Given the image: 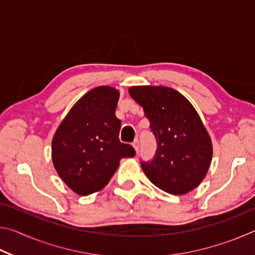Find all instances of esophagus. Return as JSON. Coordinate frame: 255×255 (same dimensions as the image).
I'll return each mask as SVG.
<instances>
[{"label":"esophagus","mask_w":255,"mask_h":255,"mask_svg":"<svg viewBox=\"0 0 255 255\" xmlns=\"http://www.w3.org/2000/svg\"><path fill=\"white\" fill-rule=\"evenodd\" d=\"M132 146H133V148H135L136 152H138V150H139V140L136 139V140L132 143Z\"/></svg>","instance_id":"34e87169"}]
</instances>
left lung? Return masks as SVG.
Segmentation results:
<instances>
[{"instance_id":"8db88e82","label":"left lung","mask_w":255,"mask_h":255,"mask_svg":"<svg viewBox=\"0 0 255 255\" xmlns=\"http://www.w3.org/2000/svg\"><path fill=\"white\" fill-rule=\"evenodd\" d=\"M129 94L143 107L157 141L152 161H141L150 182L171 195L200 184L213 157L211 139L195 108L167 86H131Z\"/></svg>"}]
</instances>
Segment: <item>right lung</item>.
<instances>
[{
    "instance_id": "right-lung-1",
    "label": "right lung",
    "mask_w": 255,
    "mask_h": 255,
    "mask_svg": "<svg viewBox=\"0 0 255 255\" xmlns=\"http://www.w3.org/2000/svg\"><path fill=\"white\" fill-rule=\"evenodd\" d=\"M119 91L98 86L77 101L51 141L56 171L70 189L88 196L105 188L123 157L135 156L132 146L119 140L116 117Z\"/></svg>"
}]
</instances>
